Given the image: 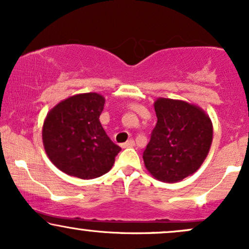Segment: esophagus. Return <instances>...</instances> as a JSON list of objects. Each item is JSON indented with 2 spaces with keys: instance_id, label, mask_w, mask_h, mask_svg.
Segmentation results:
<instances>
[{
  "instance_id": "34e87169",
  "label": "esophagus",
  "mask_w": 249,
  "mask_h": 249,
  "mask_svg": "<svg viewBox=\"0 0 249 249\" xmlns=\"http://www.w3.org/2000/svg\"><path fill=\"white\" fill-rule=\"evenodd\" d=\"M122 146L124 148L125 147H132V146H134V141H133V139H128V141L126 142H124Z\"/></svg>"
}]
</instances>
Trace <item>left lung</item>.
I'll list each match as a JSON object with an SVG mask.
<instances>
[{
  "mask_svg": "<svg viewBox=\"0 0 249 249\" xmlns=\"http://www.w3.org/2000/svg\"><path fill=\"white\" fill-rule=\"evenodd\" d=\"M157 124L142 153L156 179L177 182L201 166L210 151L213 127L201 108L182 101L159 98L154 103Z\"/></svg>",
  "mask_w": 249,
  "mask_h": 249,
  "instance_id": "1",
  "label": "left lung"
}]
</instances>
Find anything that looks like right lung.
Masks as SVG:
<instances>
[{
    "instance_id": "1",
    "label": "right lung",
    "mask_w": 249,
    "mask_h": 249,
    "mask_svg": "<svg viewBox=\"0 0 249 249\" xmlns=\"http://www.w3.org/2000/svg\"><path fill=\"white\" fill-rule=\"evenodd\" d=\"M105 99L82 93L57 104L43 125L45 152L57 168L69 176L93 179L110 171L122 148L107 137L99 116Z\"/></svg>"
}]
</instances>
